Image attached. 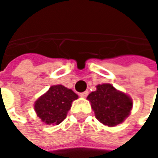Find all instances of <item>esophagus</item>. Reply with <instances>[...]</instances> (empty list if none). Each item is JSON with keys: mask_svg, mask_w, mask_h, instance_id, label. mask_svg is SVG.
<instances>
[{"mask_svg": "<svg viewBox=\"0 0 158 158\" xmlns=\"http://www.w3.org/2000/svg\"><path fill=\"white\" fill-rule=\"evenodd\" d=\"M88 94H89V91H88V90H86V91H84V92L79 93V96H80L81 98H86V97L88 96Z\"/></svg>", "mask_w": 158, "mask_h": 158, "instance_id": "obj_1", "label": "esophagus"}]
</instances>
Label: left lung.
<instances>
[{"label":"left lung","instance_id":"1","mask_svg":"<svg viewBox=\"0 0 158 158\" xmlns=\"http://www.w3.org/2000/svg\"><path fill=\"white\" fill-rule=\"evenodd\" d=\"M97 89L88 96L96 118L104 125L115 126L130 114L133 102L125 93L110 84L98 85Z\"/></svg>","mask_w":158,"mask_h":158}]
</instances>
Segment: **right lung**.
<instances>
[{
	"label": "right lung",
	"instance_id": "obj_1",
	"mask_svg": "<svg viewBox=\"0 0 158 158\" xmlns=\"http://www.w3.org/2000/svg\"><path fill=\"white\" fill-rule=\"evenodd\" d=\"M78 95L70 89L62 85H55L35 102V110L37 116L47 124H59L67 117Z\"/></svg>",
	"mask_w": 158,
	"mask_h": 158
}]
</instances>
